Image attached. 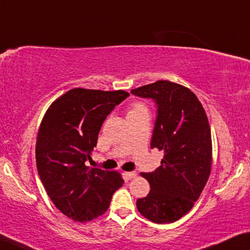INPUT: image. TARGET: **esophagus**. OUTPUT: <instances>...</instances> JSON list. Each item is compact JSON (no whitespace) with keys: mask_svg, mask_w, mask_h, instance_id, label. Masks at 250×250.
I'll return each mask as SVG.
<instances>
[{"mask_svg":"<svg viewBox=\"0 0 250 250\" xmlns=\"http://www.w3.org/2000/svg\"><path fill=\"white\" fill-rule=\"evenodd\" d=\"M137 175V172L135 171H132V172H126V176H127L128 179H134L135 176Z\"/></svg>","mask_w":250,"mask_h":250,"instance_id":"1","label":"esophagus"}]
</instances>
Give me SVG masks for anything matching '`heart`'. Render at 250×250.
<instances>
[{"label":"heart","instance_id":"1","mask_svg":"<svg viewBox=\"0 0 250 250\" xmlns=\"http://www.w3.org/2000/svg\"><path fill=\"white\" fill-rule=\"evenodd\" d=\"M140 112H147V108H146V106H145V104L142 103V102L132 103L128 114H130V113H140Z\"/></svg>","mask_w":250,"mask_h":250}]
</instances>
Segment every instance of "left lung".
Here are the masks:
<instances>
[{"instance_id": "1", "label": "left lung", "mask_w": 250, "mask_h": 250, "mask_svg": "<svg viewBox=\"0 0 250 250\" xmlns=\"http://www.w3.org/2000/svg\"><path fill=\"white\" fill-rule=\"evenodd\" d=\"M130 93L157 104L151 147L164 152L154 172L141 173L151 190L137 199V210L155 224H171L189 212L209 180L212 141L208 117L193 91L180 83L157 80Z\"/></svg>"}]
</instances>
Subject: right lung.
Listing matches in <instances>:
<instances>
[{
	"label": "right lung",
	"mask_w": 250,
	"mask_h": 250,
	"mask_svg": "<svg viewBox=\"0 0 250 250\" xmlns=\"http://www.w3.org/2000/svg\"><path fill=\"white\" fill-rule=\"evenodd\" d=\"M129 94L74 88L45 112L37 135L36 162L45 191L57 209L87 222L107 211L124 183L117 171L87 167L107 115Z\"/></svg>",
	"instance_id": "1"
}]
</instances>
